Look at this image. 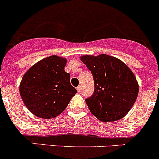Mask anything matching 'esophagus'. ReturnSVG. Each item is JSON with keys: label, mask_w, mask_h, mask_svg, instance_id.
Masks as SVG:
<instances>
[{"label": "esophagus", "mask_w": 159, "mask_h": 159, "mask_svg": "<svg viewBox=\"0 0 159 159\" xmlns=\"http://www.w3.org/2000/svg\"><path fill=\"white\" fill-rule=\"evenodd\" d=\"M76 89H77V92H81V90H82V88H81L80 86H79L78 88H76Z\"/></svg>", "instance_id": "34e87169"}]
</instances>
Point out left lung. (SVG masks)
Masks as SVG:
<instances>
[{
  "instance_id": "left-lung-1",
  "label": "left lung",
  "mask_w": 159,
  "mask_h": 159,
  "mask_svg": "<svg viewBox=\"0 0 159 159\" xmlns=\"http://www.w3.org/2000/svg\"><path fill=\"white\" fill-rule=\"evenodd\" d=\"M80 60L91 71L95 83L93 95L85 100L91 112L105 123L124 117L139 94L134 73L122 60L109 55H84Z\"/></svg>"
}]
</instances>
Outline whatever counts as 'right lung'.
<instances>
[{
    "label": "right lung",
    "mask_w": 159,
    "mask_h": 159,
    "mask_svg": "<svg viewBox=\"0 0 159 159\" xmlns=\"http://www.w3.org/2000/svg\"><path fill=\"white\" fill-rule=\"evenodd\" d=\"M67 60L53 55L38 61L25 73L20 94L26 107L41 119L62 113L77 91L64 71Z\"/></svg>",
    "instance_id": "right-lung-1"
}]
</instances>
